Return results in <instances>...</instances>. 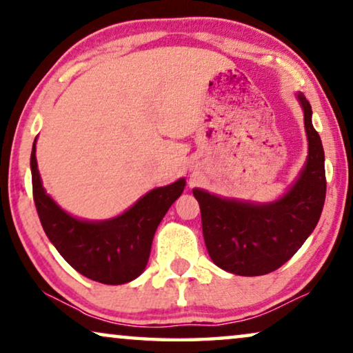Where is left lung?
<instances>
[{"label": "left lung", "mask_w": 353, "mask_h": 353, "mask_svg": "<svg viewBox=\"0 0 353 353\" xmlns=\"http://www.w3.org/2000/svg\"><path fill=\"white\" fill-rule=\"evenodd\" d=\"M309 156L293 188L277 202L254 205L226 201L194 189L202 232L213 263L237 275H264L283 265L303 247L319 223L326 196L325 152L312 125V108L303 94Z\"/></svg>", "instance_id": "1"}]
</instances>
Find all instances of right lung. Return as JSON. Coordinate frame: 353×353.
Returning <instances> with one entry per match:
<instances>
[{
  "mask_svg": "<svg viewBox=\"0 0 353 353\" xmlns=\"http://www.w3.org/2000/svg\"><path fill=\"white\" fill-rule=\"evenodd\" d=\"M37 140L32 150L33 201L46 236L71 268L105 285H121L146 268L151 243L162 218L181 196L185 180L152 189L121 216L101 223L81 221L65 213L46 194L37 164Z\"/></svg>",
  "mask_w": 353,
  "mask_h": 353,
  "instance_id": "obj_1",
  "label": "right lung"
}]
</instances>
